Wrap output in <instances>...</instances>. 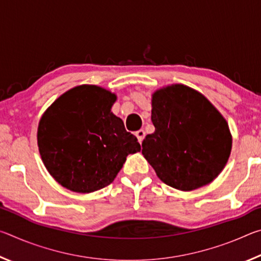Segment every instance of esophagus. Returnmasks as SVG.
Returning a JSON list of instances; mask_svg holds the SVG:
<instances>
[{
  "mask_svg": "<svg viewBox=\"0 0 261 261\" xmlns=\"http://www.w3.org/2000/svg\"><path fill=\"white\" fill-rule=\"evenodd\" d=\"M136 136H137V138H138L139 143L141 144V143H143L144 138H145V131L144 130H138L136 132Z\"/></svg>",
  "mask_w": 261,
  "mask_h": 261,
  "instance_id": "esophagus-1",
  "label": "esophagus"
}]
</instances>
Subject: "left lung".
<instances>
[{"mask_svg": "<svg viewBox=\"0 0 261 261\" xmlns=\"http://www.w3.org/2000/svg\"><path fill=\"white\" fill-rule=\"evenodd\" d=\"M155 131L141 144L143 155L163 183L192 191L218 177L230 155L227 121L204 95L182 84L152 96Z\"/></svg>", "mask_w": 261, "mask_h": 261, "instance_id": "left-lung-1", "label": "left lung"}]
</instances>
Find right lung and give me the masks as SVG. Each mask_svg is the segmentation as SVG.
<instances>
[{
	"instance_id": "right-lung-1",
	"label": "right lung",
	"mask_w": 261,
	"mask_h": 261,
	"mask_svg": "<svg viewBox=\"0 0 261 261\" xmlns=\"http://www.w3.org/2000/svg\"><path fill=\"white\" fill-rule=\"evenodd\" d=\"M116 95L95 85L73 87L54 101L38 126L42 162L62 187L90 193L113 182L129 154L140 151L136 137L112 113Z\"/></svg>"
}]
</instances>
